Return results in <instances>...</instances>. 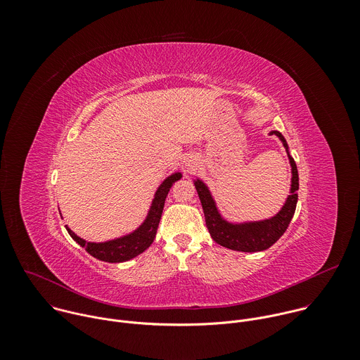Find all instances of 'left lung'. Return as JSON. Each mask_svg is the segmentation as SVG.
Wrapping results in <instances>:
<instances>
[{
	"mask_svg": "<svg viewBox=\"0 0 360 360\" xmlns=\"http://www.w3.org/2000/svg\"><path fill=\"white\" fill-rule=\"evenodd\" d=\"M271 135H276L281 142L283 143L289 164L292 171L290 178V192L283 203V207L279 210V212L268 219L262 221H249V222H229L226 221L218 207L217 202L202 179H195L193 185L196 188L198 196L202 203V210L205 215V222H207V228L212 236V239L219 243L221 246H225L232 250L239 252H261L268 248H271L288 229L297 203V189H299V175L297 168L290 157L289 146L286 143V139L279 131H271Z\"/></svg>",
	"mask_w": 360,
	"mask_h": 360,
	"instance_id": "obj_1",
	"label": "left lung"
}]
</instances>
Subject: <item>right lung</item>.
Instances as JSON below:
<instances>
[{"mask_svg":"<svg viewBox=\"0 0 360 360\" xmlns=\"http://www.w3.org/2000/svg\"><path fill=\"white\" fill-rule=\"evenodd\" d=\"M181 178H182L181 172H174L167 179H164V182L158 186L155 195H153L145 221L128 235H124L111 240H105V242H88L79 238L78 235H75L67 225L65 228L71 235V238L78 245L85 248V250L89 255H92L94 258L104 262H110V264L129 261L135 258V256H138L139 253H142L143 250H146L153 242V239H155L167 195L172 188V185Z\"/></svg>","mask_w":360,"mask_h":360,"instance_id":"add662e5","label":"right lung"}]
</instances>
